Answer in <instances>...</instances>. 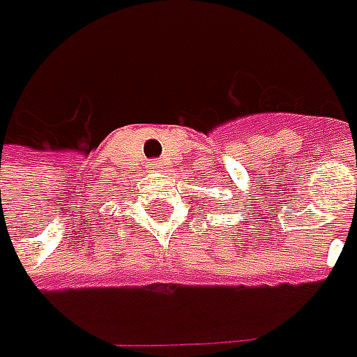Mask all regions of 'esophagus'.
<instances>
[{"mask_svg": "<svg viewBox=\"0 0 357 357\" xmlns=\"http://www.w3.org/2000/svg\"><path fill=\"white\" fill-rule=\"evenodd\" d=\"M151 169H153V171H160V169H162V165H160L158 160H151Z\"/></svg>", "mask_w": 357, "mask_h": 357, "instance_id": "esophagus-1", "label": "esophagus"}]
</instances>
